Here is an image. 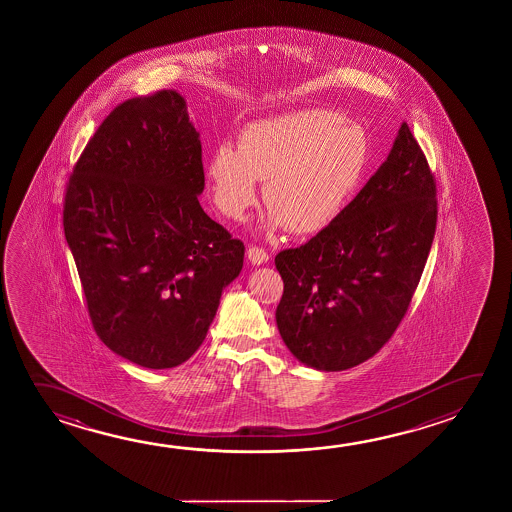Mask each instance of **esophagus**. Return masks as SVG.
Listing matches in <instances>:
<instances>
[{
    "label": "esophagus",
    "mask_w": 512,
    "mask_h": 512,
    "mask_svg": "<svg viewBox=\"0 0 512 512\" xmlns=\"http://www.w3.org/2000/svg\"><path fill=\"white\" fill-rule=\"evenodd\" d=\"M246 255H248V260L252 262V264H264V262H268L269 255L266 253V250L264 248H260V246H248V252H246Z\"/></svg>",
    "instance_id": "1"
}]
</instances>
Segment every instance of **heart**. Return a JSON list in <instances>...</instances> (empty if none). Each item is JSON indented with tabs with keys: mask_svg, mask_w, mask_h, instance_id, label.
<instances>
[{
	"mask_svg": "<svg viewBox=\"0 0 512 512\" xmlns=\"http://www.w3.org/2000/svg\"><path fill=\"white\" fill-rule=\"evenodd\" d=\"M369 162L361 125L339 112L309 109L246 126L237 148L223 143L207 164L212 200L227 218H246L266 180L271 221L312 234L336 221L359 191Z\"/></svg>",
	"mask_w": 512,
	"mask_h": 512,
	"instance_id": "1",
	"label": "heart"
}]
</instances>
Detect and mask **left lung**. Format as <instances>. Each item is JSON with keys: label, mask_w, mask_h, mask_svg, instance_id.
Wrapping results in <instances>:
<instances>
[{"label": "left lung", "mask_w": 512, "mask_h": 512, "mask_svg": "<svg viewBox=\"0 0 512 512\" xmlns=\"http://www.w3.org/2000/svg\"><path fill=\"white\" fill-rule=\"evenodd\" d=\"M436 193L427 157L403 123L386 162L341 216L278 253L284 294L275 316L298 361L343 371L393 337L434 241Z\"/></svg>", "instance_id": "8db88e82"}]
</instances>
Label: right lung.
Instances as JSON below:
<instances>
[{"mask_svg":"<svg viewBox=\"0 0 512 512\" xmlns=\"http://www.w3.org/2000/svg\"><path fill=\"white\" fill-rule=\"evenodd\" d=\"M200 134L176 91L119 103L69 176L64 234L96 334L143 368L187 361L244 244L203 212Z\"/></svg>","mask_w":512,"mask_h":512,"instance_id":"add662e5","label":"right lung"}]
</instances>
